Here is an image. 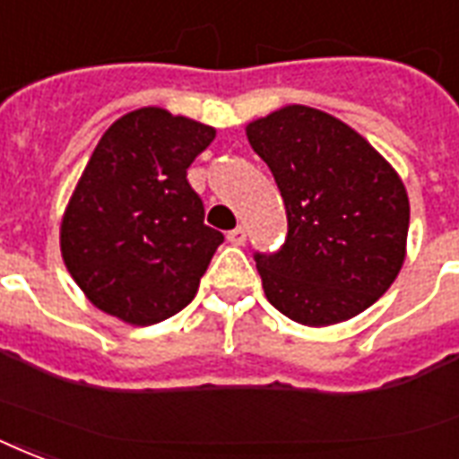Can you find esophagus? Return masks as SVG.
<instances>
[{
	"instance_id": "obj_1",
	"label": "esophagus",
	"mask_w": 459,
	"mask_h": 459,
	"mask_svg": "<svg viewBox=\"0 0 459 459\" xmlns=\"http://www.w3.org/2000/svg\"><path fill=\"white\" fill-rule=\"evenodd\" d=\"M227 242L234 244V247H244V244H247V230H244V227L232 230V232L227 234Z\"/></svg>"
}]
</instances>
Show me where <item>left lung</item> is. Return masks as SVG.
<instances>
[{"label":"left lung","mask_w":459,"mask_h":459,"mask_svg":"<svg viewBox=\"0 0 459 459\" xmlns=\"http://www.w3.org/2000/svg\"><path fill=\"white\" fill-rule=\"evenodd\" d=\"M288 212L281 251L256 254L268 302L305 326L375 305L406 258L409 195L373 144L343 120L290 103L247 126Z\"/></svg>","instance_id":"left-lung-1"}]
</instances>
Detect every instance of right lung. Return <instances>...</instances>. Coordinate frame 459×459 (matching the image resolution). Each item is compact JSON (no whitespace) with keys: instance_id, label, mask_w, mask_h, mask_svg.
<instances>
[{"instance_id":"add662e5","label":"right lung","mask_w":459,"mask_h":459,"mask_svg":"<svg viewBox=\"0 0 459 459\" xmlns=\"http://www.w3.org/2000/svg\"><path fill=\"white\" fill-rule=\"evenodd\" d=\"M215 127L144 106L120 116L86 161L60 225L62 261L86 299L133 326L191 302L222 234L186 169Z\"/></svg>"}]
</instances>
